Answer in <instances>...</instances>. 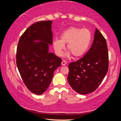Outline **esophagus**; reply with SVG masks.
<instances>
[{"instance_id": "obj_1", "label": "esophagus", "mask_w": 121, "mask_h": 121, "mask_svg": "<svg viewBox=\"0 0 121 121\" xmlns=\"http://www.w3.org/2000/svg\"><path fill=\"white\" fill-rule=\"evenodd\" d=\"M66 64H67V62H66L65 60H63L62 62V65H65Z\"/></svg>"}]
</instances>
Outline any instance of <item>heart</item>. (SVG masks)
<instances>
[{
    "label": "heart",
    "mask_w": 121,
    "mask_h": 121,
    "mask_svg": "<svg viewBox=\"0 0 121 121\" xmlns=\"http://www.w3.org/2000/svg\"><path fill=\"white\" fill-rule=\"evenodd\" d=\"M60 39H55L53 41L52 46L55 53L60 56L65 49V44L70 53L74 58H80L84 55L90 46L91 41V34L86 29L70 27L62 32Z\"/></svg>",
    "instance_id": "obj_1"
}]
</instances>
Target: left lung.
Masks as SVG:
<instances>
[{
    "label": "left lung",
    "instance_id": "1",
    "mask_svg": "<svg viewBox=\"0 0 121 121\" xmlns=\"http://www.w3.org/2000/svg\"><path fill=\"white\" fill-rule=\"evenodd\" d=\"M68 81L78 93L86 95L96 89L106 75L108 54L106 39L96 29L91 47L82 58L69 64Z\"/></svg>",
    "mask_w": 121,
    "mask_h": 121
}]
</instances>
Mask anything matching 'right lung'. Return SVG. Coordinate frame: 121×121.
Wrapping results in <instances>:
<instances>
[{
    "mask_svg": "<svg viewBox=\"0 0 121 121\" xmlns=\"http://www.w3.org/2000/svg\"><path fill=\"white\" fill-rule=\"evenodd\" d=\"M50 20L32 25L19 39L16 65L28 89L36 95L43 94L50 85L54 71L62 59L49 52L53 33Z\"/></svg>",
    "mask_w": 121,
    "mask_h": 121,
    "instance_id": "1",
    "label": "right lung"
}]
</instances>
